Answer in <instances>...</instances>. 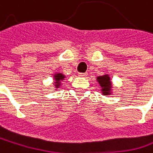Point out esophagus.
Here are the masks:
<instances>
[{
	"mask_svg": "<svg viewBox=\"0 0 153 153\" xmlns=\"http://www.w3.org/2000/svg\"><path fill=\"white\" fill-rule=\"evenodd\" d=\"M87 76V73H78V76H82V77H85Z\"/></svg>",
	"mask_w": 153,
	"mask_h": 153,
	"instance_id": "obj_1",
	"label": "esophagus"
}]
</instances>
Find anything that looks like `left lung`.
<instances>
[{
	"label": "left lung",
	"instance_id": "obj_1",
	"mask_svg": "<svg viewBox=\"0 0 153 153\" xmlns=\"http://www.w3.org/2000/svg\"><path fill=\"white\" fill-rule=\"evenodd\" d=\"M97 80L98 82V84L101 86V92L102 94L104 95H109L112 94V82H111V78L109 76L108 74H105L104 76H100L97 77Z\"/></svg>",
	"mask_w": 153,
	"mask_h": 153
}]
</instances>
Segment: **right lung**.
Masks as SVG:
<instances>
[{
    "label": "right lung",
    "mask_w": 153,
    "mask_h": 153,
    "mask_svg": "<svg viewBox=\"0 0 153 153\" xmlns=\"http://www.w3.org/2000/svg\"><path fill=\"white\" fill-rule=\"evenodd\" d=\"M65 78V76L62 73H56L54 74V85L55 87L58 89L61 85V81H63Z\"/></svg>",
    "instance_id": "right-lung-1"
}]
</instances>
